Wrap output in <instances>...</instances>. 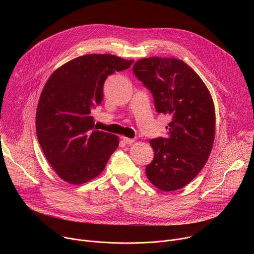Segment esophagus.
<instances>
[{"instance_id": "34e87169", "label": "esophagus", "mask_w": 254, "mask_h": 254, "mask_svg": "<svg viewBox=\"0 0 254 254\" xmlns=\"http://www.w3.org/2000/svg\"><path fill=\"white\" fill-rule=\"evenodd\" d=\"M123 139H124V141H125L127 144H130V143H132V142L134 141V138H129V137H126V136H124Z\"/></svg>"}]
</instances>
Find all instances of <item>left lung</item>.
<instances>
[{
	"label": "left lung",
	"mask_w": 254,
	"mask_h": 254,
	"mask_svg": "<svg viewBox=\"0 0 254 254\" xmlns=\"http://www.w3.org/2000/svg\"><path fill=\"white\" fill-rule=\"evenodd\" d=\"M132 72L153 94L157 113L171 119L168 135L150 140L155 155L146 175L160 190H179L198 175L211 153L215 137L211 94L180 59L143 58L134 63Z\"/></svg>",
	"instance_id": "8db88e82"
}]
</instances>
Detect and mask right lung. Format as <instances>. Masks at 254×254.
<instances>
[{
  "instance_id": "add662e5",
  "label": "right lung",
  "mask_w": 254,
  "mask_h": 254,
  "mask_svg": "<svg viewBox=\"0 0 254 254\" xmlns=\"http://www.w3.org/2000/svg\"><path fill=\"white\" fill-rule=\"evenodd\" d=\"M133 60L87 54L56 69L47 80L36 113L41 149L56 174L79 185L97 177L119 147V137L94 127L91 110L101 103L108 75Z\"/></svg>"
}]
</instances>
